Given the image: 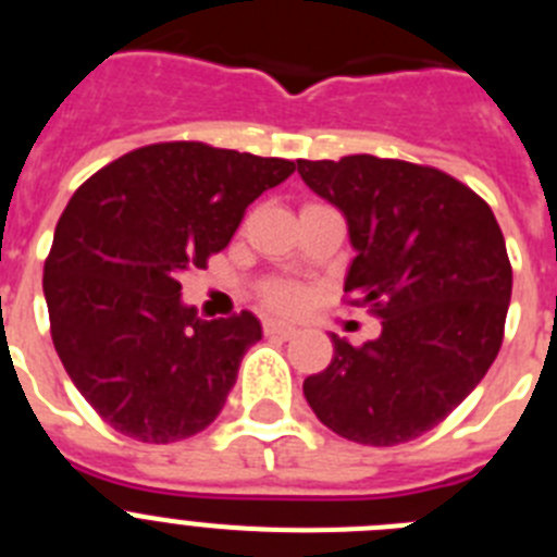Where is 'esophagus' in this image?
<instances>
[{
	"label": "esophagus",
	"instance_id": "1",
	"mask_svg": "<svg viewBox=\"0 0 557 557\" xmlns=\"http://www.w3.org/2000/svg\"><path fill=\"white\" fill-rule=\"evenodd\" d=\"M295 332H298V326L289 321H275V318H268V321H264V334H270V337L289 339L295 337Z\"/></svg>",
	"mask_w": 557,
	"mask_h": 557
}]
</instances>
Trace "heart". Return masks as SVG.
<instances>
[{
	"label": "heart",
	"instance_id": "heart-1",
	"mask_svg": "<svg viewBox=\"0 0 557 557\" xmlns=\"http://www.w3.org/2000/svg\"><path fill=\"white\" fill-rule=\"evenodd\" d=\"M264 298H268L270 307L275 309H293L301 301V293H298V287H293V284H273V287H268Z\"/></svg>",
	"mask_w": 557,
	"mask_h": 557
}]
</instances>
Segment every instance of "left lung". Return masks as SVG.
Returning a JSON list of instances; mask_svg holds the SVG:
<instances>
[{
	"mask_svg": "<svg viewBox=\"0 0 557 557\" xmlns=\"http://www.w3.org/2000/svg\"><path fill=\"white\" fill-rule=\"evenodd\" d=\"M304 184L343 211L354 259L346 293L382 334L304 379L314 416L339 437L396 446L437 426L496 359L513 270L494 211L469 186L410 161H298Z\"/></svg>",
	"mask_w": 557,
	"mask_h": 557,
	"instance_id": "8db88e82",
	"label": "left lung"
}]
</instances>
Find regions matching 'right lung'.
Listing matches in <instances>:
<instances>
[{
    "label": "right lung",
    "mask_w": 557,
    "mask_h": 557,
    "mask_svg": "<svg viewBox=\"0 0 557 557\" xmlns=\"http://www.w3.org/2000/svg\"><path fill=\"white\" fill-rule=\"evenodd\" d=\"M295 161L200 141L139 147L72 195L44 264L52 343L102 421L141 444L198 435L223 410L256 314L203 321L181 275L231 243Z\"/></svg>",
    "instance_id": "right-lung-1"
}]
</instances>
